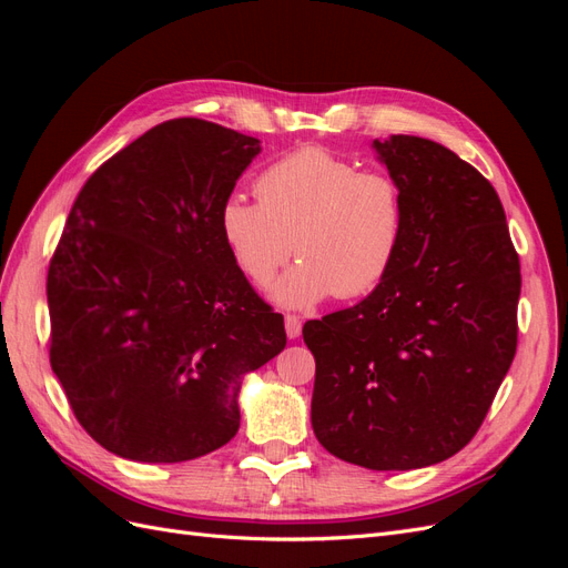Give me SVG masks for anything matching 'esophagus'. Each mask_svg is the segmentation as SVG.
I'll list each match as a JSON object with an SVG mask.
<instances>
[{"mask_svg": "<svg viewBox=\"0 0 568 568\" xmlns=\"http://www.w3.org/2000/svg\"><path fill=\"white\" fill-rule=\"evenodd\" d=\"M284 324H286V336H288V338H298V336H301L303 322H301L298 315H286V317H284Z\"/></svg>", "mask_w": 568, "mask_h": 568, "instance_id": "1", "label": "esophagus"}]
</instances>
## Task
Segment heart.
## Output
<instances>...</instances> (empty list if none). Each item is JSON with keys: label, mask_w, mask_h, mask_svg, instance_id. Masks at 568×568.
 Segmentation results:
<instances>
[{"label": "heart", "mask_w": 568, "mask_h": 568, "mask_svg": "<svg viewBox=\"0 0 568 568\" xmlns=\"http://www.w3.org/2000/svg\"><path fill=\"white\" fill-rule=\"evenodd\" d=\"M253 192L257 201L230 196L222 203L220 232L255 286H270L291 253L301 257L274 286V298L286 307L365 296L400 253L407 201L388 173L305 146L270 163Z\"/></svg>", "instance_id": "1"}]
</instances>
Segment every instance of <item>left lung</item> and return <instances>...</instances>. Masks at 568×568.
Returning a JSON list of instances; mask_svg holds the SVG:
<instances>
[{
  "label": "left lung",
  "mask_w": 568,
  "mask_h": 568,
  "mask_svg": "<svg viewBox=\"0 0 568 568\" xmlns=\"http://www.w3.org/2000/svg\"><path fill=\"white\" fill-rule=\"evenodd\" d=\"M407 201L386 280L346 311L311 320L313 428L374 471L453 457L484 424L517 353L519 253L493 184L432 140H374Z\"/></svg>",
  "instance_id": "8db88e82"
}]
</instances>
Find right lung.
<instances>
[{
  "mask_svg": "<svg viewBox=\"0 0 568 568\" xmlns=\"http://www.w3.org/2000/svg\"><path fill=\"white\" fill-rule=\"evenodd\" d=\"M261 142L201 118L151 128L84 182L49 261V363L75 419L134 462L209 455L239 432L244 374L286 346L220 209Z\"/></svg>",
  "mask_w": 568,
  "mask_h": 568,
  "instance_id": "1",
  "label": "right lung"
}]
</instances>
